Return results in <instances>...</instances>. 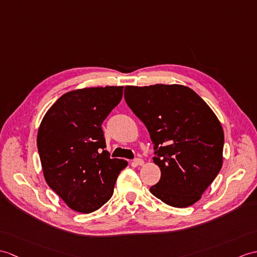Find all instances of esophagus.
Segmentation results:
<instances>
[{
	"label": "esophagus",
	"instance_id": "esophagus-1",
	"mask_svg": "<svg viewBox=\"0 0 257 257\" xmlns=\"http://www.w3.org/2000/svg\"><path fill=\"white\" fill-rule=\"evenodd\" d=\"M143 164H145V161H143L142 159H135L133 162L134 166H139V165H143Z\"/></svg>",
	"mask_w": 257,
	"mask_h": 257
}]
</instances>
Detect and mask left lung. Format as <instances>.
<instances>
[{
    "mask_svg": "<svg viewBox=\"0 0 257 257\" xmlns=\"http://www.w3.org/2000/svg\"><path fill=\"white\" fill-rule=\"evenodd\" d=\"M124 99L154 143L161 178L150 192L172 207L194 205L222 168L224 135L216 114L180 84L128 85Z\"/></svg>",
    "mask_w": 257,
    "mask_h": 257,
    "instance_id": "1",
    "label": "left lung"
}]
</instances>
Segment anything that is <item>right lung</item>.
Listing matches in <instances>:
<instances>
[{"instance_id": "add662e5", "label": "right lung", "mask_w": 257, "mask_h": 257, "mask_svg": "<svg viewBox=\"0 0 257 257\" xmlns=\"http://www.w3.org/2000/svg\"><path fill=\"white\" fill-rule=\"evenodd\" d=\"M123 86L85 87L63 94L38 129L37 147L49 187L72 210L89 213L106 204L128 162L110 159L101 123L120 103Z\"/></svg>"}]
</instances>
